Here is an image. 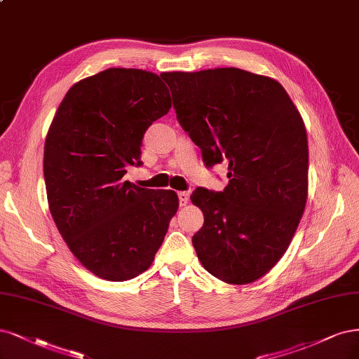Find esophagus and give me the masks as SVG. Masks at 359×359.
Returning a JSON list of instances; mask_svg holds the SVG:
<instances>
[{
    "label": "esophagus",
    "mask_w": 359,
    "mask_h": 359,
    "mask_svg": "<svg viewBox=\"0 0 359 359\" xmlns=\"http://www.w3.org/2000/svg\"><path fill=\"white\" fill-rule=\"evenodd\" d=\"M178 201L181 206H185L189 203V193L187 191H178Z\"/></svg>",
    "instance_id": "1"
}]
</instances>
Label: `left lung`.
<instances>
[{"mask_svg": "<svg viewBox=\"0 0 359 359\" xmlns=\"http://www.w3.org/2000/svg\"><path fill=\"white\" fill-rule=\"evenodd\" d=\"M160 77L206 168L229 163L224 191L197 187L190 197L205 217L191 239L196 254L221 280L254 282L285 254L304 212V123L273 79L239 68Z\"/></svg>", "mask_w": 359, "mask_h": 359, "instance_id": "1", "label": "left lung"}]
</instances>
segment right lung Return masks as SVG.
I'll return each instance as SVG.
<instances>
[{
    "mask_svg": "<svg viewBox=\"0 0 359 359\" xmlns=\"http://www.w3.org/2000/svg\"><path fill=\"white\" fill-rule=\"evenodd\" d=\"M169 108L157 74L108 68L72 86L48 129V208L71 252L102 279L128 280L150 267L178 209L175 191L121 180L142 165L144 133Z\"/></svg>",
    "mask_w": 359,
    "mask_h": 359,
    "instance_id": "right-lung-1",
    "label": "right lung"
}]
</instances>
